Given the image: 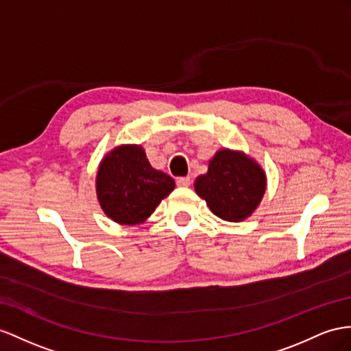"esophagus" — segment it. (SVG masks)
<instances>
[{
    "label": "esophagus",
    "mask_w": 351,
    "mask_h": 351,
    "mask_svg": "<svg viewBox=\"0 0 351 351\" xmlns=\"http://www.w3.org/2000/svg\"><path fill=\"white\" fill-rule=\"evenodd\" d=\"M176 184L179 186H190L191 185V178L190 176H181L176 179Z\"/></svg>",
    "instance_id": "obj_1"
}]
</instances>
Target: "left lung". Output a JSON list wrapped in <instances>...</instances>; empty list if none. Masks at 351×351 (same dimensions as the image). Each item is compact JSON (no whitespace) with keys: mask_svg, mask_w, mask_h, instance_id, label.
<instances>
[{"mask_svg":"<svg viewBox=\"0 0 351 351\" xmlns=\"http://www.w3.org/2000/svg\"><path fill=\"white\" fill-rule=\"evenodd\" d=\"M195 193L218 218L239 222L247 218L265 193V175L254 160L241 152L218 151L208 173L195 179Z\"/></svg>","mask_w":351,"mask_h":351,"instance_id":"left-lung-1","label":"left lung"}]
</instances>
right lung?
I'll return each mask as SVG.
<instances>
[{"label": "right lung", "instance_id": "right-lung-1", "mask_svg": "<svg viewBox=\"0 0 351 351\" xmlns=\"http://www.w3.org/2000/svg\"><path fill=\"white\" fill-rule=\"evenodd\" d=\"M173 188V179L152 169L139 145L115 148L97 170L99 203L108 217L125 226L145 221Z\"/></svg>", "mask_w": 351, "mask_h": 351}]
</instances>
